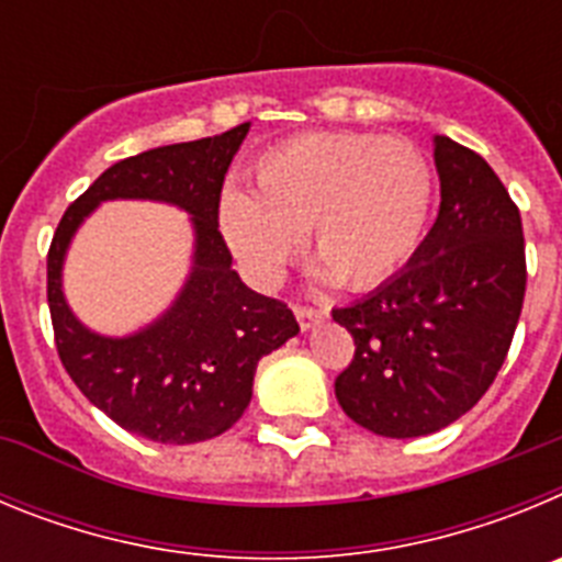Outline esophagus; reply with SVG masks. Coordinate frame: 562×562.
I'll return each mask as SVG.
<instances>
[{
    "label": "esophagus",
    "mask_w": 562,
    "mask_h": 562,
    "mask_svg": "<svg viewBox=\"0 0 562 562\" xmlns=\"http://www.w3.org/2000/svg\"><path fill=\"white\" fill-rule=\"evenodd\" d=\"M295 317H297V324H301V329L310 331L312 326L321 324V317H324V312L312 310V306H295Z\"/></svg>",
    "instance_id": "34e87169"
}]
</instances>
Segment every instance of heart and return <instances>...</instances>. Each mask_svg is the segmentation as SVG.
<instances>
[{"label": "heart", "mask_w": 562, "mask_h": 562, "mask_svg": "<svg viewBox=\"0 0 562 562\" xmlns=\"http://www.w3.org/2000/svg\"><path fill=\"white\" fill-rule=\"evenodd\" d=\"M252 191L222 193L220 231L245 276L276 286L304 247L317 278L382 284L416 252L434 205V168L416 143L362 132L304 134L252 166Z\"/></svg>", "instance_id": "obj_1"}]
</instances>
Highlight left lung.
Returning <instances> with one entry per match:
<instances>
[{
    "mask_svg": "<svg viewBox=\"0 0 562 562\" xmlns=\"http://www.w3.org/2000/svg\"><path fill=\"white\" fill-rule=\"evenodd\" d=\"M441 205L408 267L355 304L331 310L355 337L335 380L360 428L416 439L448 428L493 385L526 292L524 227L481 154L436 134Z\"/></svg>",
    "mask_w": 562,
    "mask_h": 562,
    "instance_id": "1",
    "label": "left lung"
}]
</instances>
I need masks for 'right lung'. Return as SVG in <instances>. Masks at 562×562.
Returning a JSON list of instances; mask_svg holds the SVG:
<instances>
[{
    "mask_svg": "<svg viewBox=\"0 0 562 562\" xmlns=\"http://www.w3.org/2000/svg\"><path fill=\"white\" fill-rule=\"evenodd\" d=\"M250 123L114 162L58 222L47 252V304L64 369L123 430L160 445L225 434L245 414L258 360L297 335L286 304L241 284L220 233L222 182ZM148 199L192 216V272L181 295L146 330L126 338L83 327L63 297L68 241L101 201Z\"/></svg>",
    "mask_w": 562,
    "mask_h": 562,
    "instance_id": "right-lung-1",
    "label": "right lung"
}]
</instances>
